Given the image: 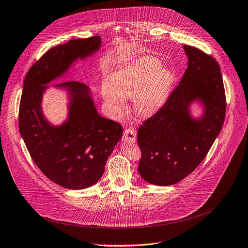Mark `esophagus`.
I'll return each mask as SVG.
<instances>
[{"instance_id":"1","label":"esophagus","mask_w":248,"mask_h":248,"mask_svg":"<svg viewBox=\"0 0 248 248\" xmlns=\"http://www.w3.org/2000/svg\"><path fill=\"white\" fill-rule=\"evenodd\" d=\"M123 140L128 143H135L137 140V133L134 129H126L124 131Z\"/></svg>"}]
</instances>
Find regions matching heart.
I'll use <instances>...</instances> for the list:
<instances>
[{"instance_id": "heart-1", "label": "heart", "mask_w": 248, "mask_h": 248, "mask_svg": "<svg viewBox=\"0 0 248 248\" xmlns=\"http://www.w3.org/2000/svg\"><path fill=\"white\" fill-rule=\"evenodd\" d=\"M175 84V74L154 58L130 62L114 72L102 88V97L113 118L121 115L126 99L142 116L155 114L167 101Z\"/></svg>"}]
</instances>
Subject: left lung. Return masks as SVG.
Wrapping results in <instances>:
<instances>
[{
  "label": "left lung",
  "instance_id": "1",
  "mask_svg": "<svg viewBox=\"0 0 248 248\" xmlns=\"http://www.w3.org/2000/svg\"><path fill=\"white\" fill-rule=\"evenodd\" d=\"M187 68L165 105L139 128V174L149 184L175 185L202 163L222 128L225 94L220 67L203 51L183 46ZM201 113L193 115V109Z\"/></svg>",
  "mask_w": 248,
  "mask_h": 248
}]
</instances>
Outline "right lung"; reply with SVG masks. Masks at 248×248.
<instances>
[{
    "mask_svg": "<svg viewBox=\"0 0 248 248\" xmlns=\"http://www.w3.org/2000/svg\"><path fill=\"white\" fill-rule=\"evenodd\" d=\"M101 46L99 35L54 46L31 67L24 81L18 113L21 136L42 172L69 189L86 188L100 180L123 129L99 115L89 86L78 81L48 84L62 78L76 62L90 59ZM50 88L67 95V117L60 124H52L43 113V95Z\"/></svg>",
    "mask_w": 248,
    "mask_h": 248,
    "instance_id": "add662e5",
    "label": "right lung"
}]
</instances>
